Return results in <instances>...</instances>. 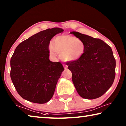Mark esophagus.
<instances>
[{"label": "esophagus", "instance_id": "34e87169", "mask_svg": "<svg viewBox=\"0 0 126 126\" xmlns=\"http://www.w3.org/2000/svg\"><path fill=\"white\" fill-rule=\"evenodd\" d=\"M63 66H64V69H67L68 66H67V65L66 64H64V65H63Z\"/></svg>", "mask_w": 126, "mask_h": 126}]
</instances>
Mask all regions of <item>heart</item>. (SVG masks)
Masks as SVG:
<instances>
[{
    "label": "heart",
    "instance_id": "1",
    "mask_svg": "<svg viewBox=\"0 0 126 126\" xmlns=\"http://www.w3.org/2000/svg\"><path fill=\"white\" fill-rule=\"evenodd\" d=\"M49 53L52 57L60 54L61 58L64 61H75L83 55L85 45L81 40L73 36L62 34L55 36L50 44Z\"/></svg>",
    "mask_w": 126,
    "mask_h": 126
}]
</instances>
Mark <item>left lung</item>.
I'll return each instance as SVG.
<instances>
[{
    "label": "left lung",
    "instance_id": "left-lung-1",
    "mask_svg": "<svg viewBox=\"0 0 126 126\" xmlns=\"http://www.w3.org/2000/svg\"><path fill=\"white\" fill-rule=\"evenodd\" d=\"M71 33L85 44L83 55L68 63L77 93L87 99L98 98L112 85L115 76V59L110 47L99 39L73 31Z\"/></svg>",
    "mask_w": 126,
    "mask_h": 126
}]
</instances>
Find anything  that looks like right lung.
<instances>
[{
    "mask_svg": "<svg viewBox=\"0 0 126 126\" xmlns=\"http://www.w3.org/2000/svg\"><path fill=\"white\" fill-rule=\"evenodd\" d=\"M63 30L55 27L39 32L19 44L11 59V78L23 99L44 104L53 97L64 70L59 62L49 60L51 39Z\"/></svg>",
    "mask_w": 126,
    "mask_h": 126,
    "instance_id": "1",
    "label": "right lung"
}]
</instances>
